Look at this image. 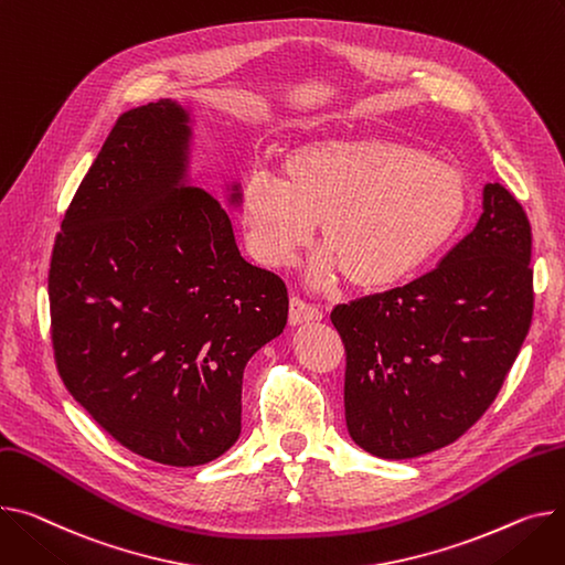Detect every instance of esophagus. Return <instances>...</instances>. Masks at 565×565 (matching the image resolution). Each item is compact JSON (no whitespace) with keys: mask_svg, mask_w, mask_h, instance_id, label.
<instances>
[{"mask_svg":"<svg viewBox=\"0 0 565 565\" xmlns=\"http://www.w3.org/2000/svg\"><path fill=\"white\" fill-rule=\"evenodd\" d=\"M320 318H322V313H320L316 307L307 305L305 299H299V297H292V299H290V307H288V322H290L292 327L309 324V322H316V320H320Z\"/></svg>","mask_w":565,"mask_h":565,"instance_id":"esophagus-1","label":"esophagus"}]
</instances>
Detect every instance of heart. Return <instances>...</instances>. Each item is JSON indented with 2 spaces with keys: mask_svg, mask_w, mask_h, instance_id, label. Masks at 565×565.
I'll return each mask as SVG.
<instances>
[{
  "mask_svg": "<svg viewBox=\"0 0 565 565\" xmlns=\"http://www.w3.org/2000/svg\"><path fill=\"white\" fill-rule=\"evenodd\" d=\"M249 254L288 268L320 222L316 286L341 277L380 292L420 275L461 236L470 215L466 174L429 149L386 136L307 142L281 163V181L252 172L238 200Z\"/></svg>",
  "mask_w": 565,
  "mask_h": 565,
  "instance_id": "b5f03b06",
  "label": "heart"
}]
</instances>
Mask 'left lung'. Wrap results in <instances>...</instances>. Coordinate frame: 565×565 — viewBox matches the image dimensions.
I'll return each mask as SVG.
<instances>
[{
    "label": "left lung",
    "instance_id": "1",
    "mask_svg": "<svg viewBox=\"0 0 565 565\" xmlns=\"http://www.w3.org/2000/svg\"><path fill=\"white\" fill-rule=\"evenodd\" d=\"M436 270L331 311L345 367V423L380 459L455 443L493 404L534 311L532 227L502 183Z\"/></svg>",
    "mask_w": 565,
    "mask_h": 565
}]
</instances>
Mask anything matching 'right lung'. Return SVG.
Instances as JSON below:
<instances>
[{
    "label": "right lung",
    "mask_w": 565,
    "mask_h": 565,
    "mask_svg": "<svg viewBox=\"0 0 565 565\" xmlns=\"http://www.w3.org/2000/svg\"><path fill=\"white\" fill-rule=\"evenodd\" d=\"M193 125L177 99L125 113L50 268L65 388L134 455L177 468L238 440L245 365L288 320L284 281L241 256L227 211L193 185ZM222 200L238 211V179Z\"/></svg>",
    "instance_id": "obj_1"
}]
</instances>
